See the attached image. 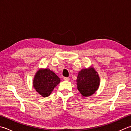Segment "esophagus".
Returning a JSON list of instances; mask_svg holds the SVG:
<instances>
[{"instance_id":"1","label":"esophagus","mask_w":131,"mask_h":131,"mask_svg":"<svg viewBox=\"0 0 131 131\" xmlns=\"http://www.w3.org/2000/svg\"><path fill=\"white\" fill-rule=\"evenodd\" d=\"M63 80L65 81H68L70 80V78L69 77H64L63 78Z\"/></svg>"}]
</instances>
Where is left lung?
Listing matches in <instances>:
<instances>
[{
    "label": "left lung",
    "instance_id": "left-lung-1",
    "mask_svg": "<svg viewBox=\"0 0 131 131\" xmlns=\"http://www.w3.org/2000/svg\"><path fill=\"white\" fill-rule=\"evenodd\" d=\"M76 82L77 89L82 97H88L94 94L98 89L100 77L94 69L90 67L79 72Z\"/></svg>",
    "mask_w": 131,
    "mask_h": 131
}]
</instances>
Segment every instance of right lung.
Wrapping results in <instances>:
<instances>
[{
  "instance_id": "right-lung-1",
  "label": "right lung",
  "mask_w": 131,
  "mask_h": 131,
  "mask_svg": "<svg viewBox=\"0 0 131 131\" xmlns=\"http://www.w3.org/2000/svg\"><path fill=\"white\" fill-rule=\"evenodd\" d=\"M60 81V78L49 69H41L34 76L33 86L42 97H46L51 93Z\"/></svg>"
}]
</instances>
